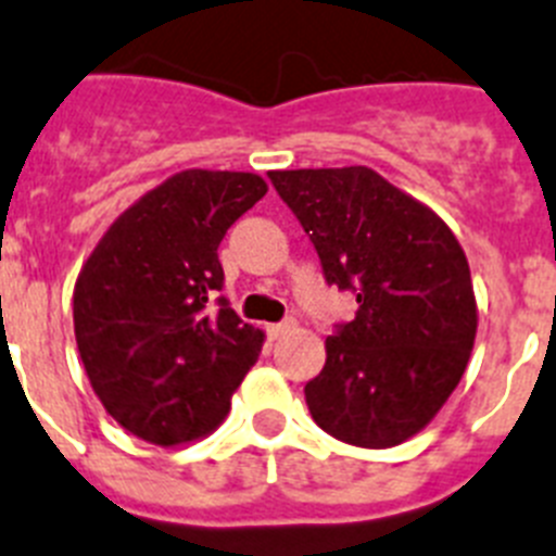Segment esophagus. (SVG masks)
Masks as SVG:
<instances>
[{
  "instance_id": "esophagus-1",
  "label": "esophagus",
  "mask_w": 556,
  "mask_h": 556,
  "mask_svg": "<svg viewBox=\"0 0 556 556\" xmlns=\"http://www.w3.org/2000/svg\"><path fill=\"white\" fill-rule=\"evenodd\" d=\"M291 330H293V321H279V325L265 327V336L271 338V341H279V338H285Z\"/></svg>"
}]
</instances>
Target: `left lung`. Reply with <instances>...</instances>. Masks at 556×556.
I'll return each mask as SVG.
<instances>
[{"label":"left lung","instance_id":"left-lung-1","mask_svg":"<svg viewBox=\"0 0 556 556\" xmlns=\"http://www.w3.org/2000/svg\"><path fill=\"white\" fill-rule=\"evenodd\" d=\"M268 178L311 238L327 285L358 302L355 318L327 336L307 408L346 445H400L465 375L479 325L465 251L437 212L361 164Z\"/></svg>","mask_w":556,"mask_h":556}]
</instances>
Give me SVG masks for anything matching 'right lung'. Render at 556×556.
I'll return each mask as SVG.
<instances>
[{"instance_id": "obj_1", "label": "right lung", "mask_w": 556, "mask_h": 556, "mask_svg": "<svg viewBox=\"0 0 556 556\" xmlns=\"http://www.w3.org/2000/svg\"><path fill=\"white\" fill-rule=\"evenodd\" d=\"M268 192L254 173L185 170L105 231L75 282V338L91 389L134 437H206L263 350L229 307L218 245Z\"/></svg>"}]
</instances>
